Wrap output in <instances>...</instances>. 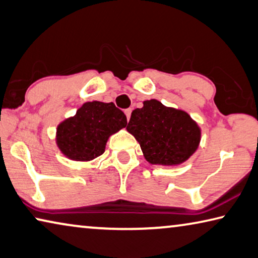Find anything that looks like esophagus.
Listing matches in <instances>:
<instances>
[{"mask_svg":"<svg viewBox=\"0 0 258 258\" xmlns=\"http://www.w3.org/2000/svg\"><path fill=\"white\" fill-rule=\"evenodd\" d=\"M131 112H132V109L125 110V114H126V118H127V120H130V118H131Z\"/></svg>","mask_w":258,"mask_h":258,"instance_id":"34e87169","label":"esophagus"}]
</instances>
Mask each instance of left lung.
I'll return each mask as SVG.
<instances>
[{
	"instance_id": "obj_1",
	"label": "left lung",
	"mask_w": 258,
	"mask_h": 258,
	"mask_svg": "<svg viewBox=\"0 0 258 258\" xmlns=\"http://www.w3.org/2000/svg\"><path fill=\"white\" fill-rule=\"evenodd\" d=\"M126 130L137 139L150 164H181L201 141V130L189 114L157 100L145 101L141 109L133 110Z\"/></svg>"
}]
</instances>
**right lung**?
<instances>
[{
  "mask_svg": "<svg viewBox=\"0 0 258 258\" xmlns=\"http://www.w3.org/2000/svg\"><path fill=\"white\" fill-rule=\"evenodd\" d=\"M126 125L124 112L112 102H86L75 116L57 126L56 144L72 161H92L104 153L109 137Z\"/></svg>",
  "mask_w": 258,
  "mask_h": 258,
  "instance_id": "1",
  "label": "right lung"
}]
</instances>
